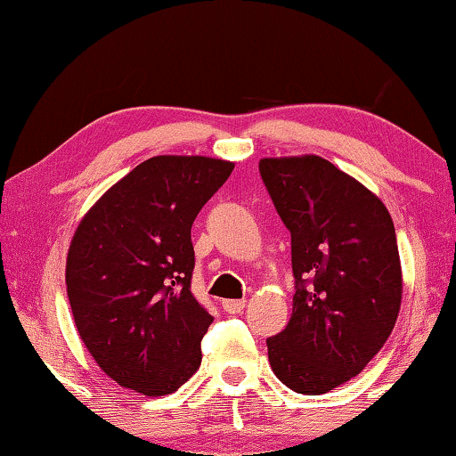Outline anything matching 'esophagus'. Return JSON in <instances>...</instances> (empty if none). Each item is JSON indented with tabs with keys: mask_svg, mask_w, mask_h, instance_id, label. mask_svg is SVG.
Here are the masks:
<instances>
[{
	"mask_svg": "<svg viewBox=\"0 0 456 456\" xmlns=\"http://www.w3.org/2000/svg\"><path fill=\"white\" fill-rule=\"evenodd\" d=\"M245 307V299H225L223 302V310L227 314H241Z\"/></svg>",
	"mask_w": 456,
	"mask_h": 456,
	"instance_id": "1",
	"label": "esophagus"
}]
</instances>
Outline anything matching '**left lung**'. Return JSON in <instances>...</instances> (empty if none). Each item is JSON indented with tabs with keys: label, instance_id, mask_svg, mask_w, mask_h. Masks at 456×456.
<instances>
[{
	"label": "left lung",
	"instance_id": "left-lung-1",
	"mask_svg": "<svg viewBox=\"0 0 456 456\" xmlns=\"http://www.w3.org/2000/svg\"><path fill=\"white\" fill-rule=\"evenodd\" d=\"M259 175L291 233L293 312L267 338L275 376L318 396L360 374L395 328L403 272L380 199L326 159H261Z\"/></svg>",
	"mask_w": 456,
	"mask_h": 456
}]
</instances>
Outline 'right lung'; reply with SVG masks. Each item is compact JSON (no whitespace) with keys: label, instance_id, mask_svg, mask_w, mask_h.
Instances as JSON below:
<instances>
[{"label":"right lung","instance_id":"add662e5","mask_svg":"<svg viewBox=\"0 0 456 456\" xmlns=\"http://www.w3.org/2000/svg\"><path fill=\"white\" fill-rule=\"evenodd\" d=\"M233 167L152 157L108 189L76 229L66 261L76 328L125 388L171 395L200 366L213 315L191 291V227Z\"/></svg>","mask_w":456,"mask_h":456}]
</instances>
